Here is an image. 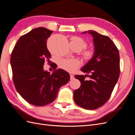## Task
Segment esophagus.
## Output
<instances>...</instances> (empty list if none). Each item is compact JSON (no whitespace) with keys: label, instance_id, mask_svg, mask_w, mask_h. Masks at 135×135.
Returning <instances> with one entry per match:
<instances>
[{"label":"esophagus","instance_id":"esophagus-1","mask_svg":"<svg viewBox=\"0 0 135 135\" xmlns=\"http://www.w3.org/2000/svg\"><path fill=\"white\" fill-rule=\"evenodd\" d=\"M74 78H75V77H74V76L73 75H70V79L71 80H73Z\"/></svg>","mask_w":135,"mask_h":135}]
</instances>
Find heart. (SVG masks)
I'll use <instances>...</instances> for the list:
<instances>
[{
    "label": "heart",
    "instance_id": "b5f03b06",
    "mask_svg": "<svg viewBox=\"0 0 135 135\" xmlns=\"http://www.w3.org/2000/svg\"><path fill=\"white\" fill-rule=\"evenodd\" d=\"M75 44L79 47L80 50L85 48L86 47V42L82 38L77 36H73L71 38V42ZM95 55V51L93 49L87 50L83 54L84 58L86 60H90L92 59ZM81 66L80 60L76 59H67L61 60L60 62V67L64 70L73 72L79 68Z\"/></svg>",
    "mask_w": 135,
    "mask_h": 135
}]
</instances>
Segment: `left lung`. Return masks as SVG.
I'll list each match as a JSON object with an SVG mask.
<instances>
[{"label": "left lung", "instance_id": "obj_1", "mask_svg": "<svg viewBox=\"0 0 135 135\" xmlns=\"http://www.w3.org/2000/svg\"><path fill=\"white\" fill-rule=\"evenodd\" d=\"M93 37L95 55L81 70L90 75H75L81 85L73 92V99L78 105L93 110L102 107L109 99L120 73L118 49L111 39L89 30ZM90 78L86 80L85 77Z\"/></svg>", "mask_w": 135, "mask_h": 135}]
</instances>
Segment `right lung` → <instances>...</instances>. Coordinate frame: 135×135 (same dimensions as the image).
I'll return each mask as SVG.
<instances>
[{"mask_svg": "<svg viewBox=\"0 0 135 135\" xmlns=\"http://www.w3.org/2000/svg\"><path fill=\"white\" fill-rule=\"evenodd\" d=\"M53 32L42 27L33 28L18 39L11 54L15 88L26 101L37 107L53 102L59 89L70 79L69 74L62 69H54L50 74L43 68L45 60L50 61L46 43Z\"/></svg>", "mask_w": 135, "mask_h": 135, "instance_id": "obj_1", "label": "right lung"}]
</instances>
